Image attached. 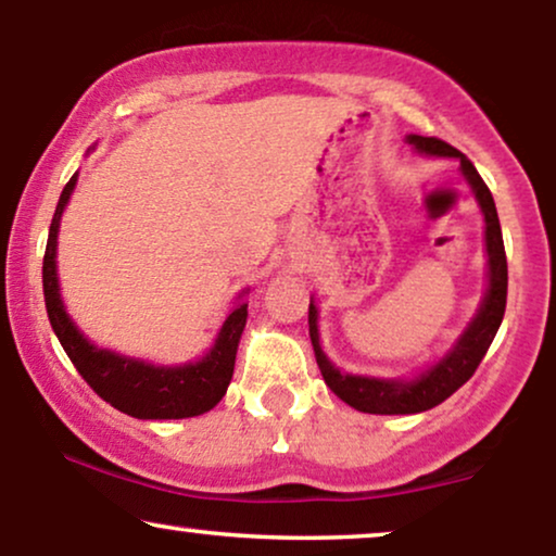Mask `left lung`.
<instances>
[{
	"instance_id": "8db88e82",
	"label": "left lung",
	"mask_w": 556,
	"mask_h": 556,
	"mask_svg": "<svg viewBox=\"0 0 556 556\" xmlns=\"http://www.w3.org/2000/svg\"><path fill=\"white\" fill-rule=\"evenodd\" d=\"M407 143L416 146V151L426 156H450L460 162L463 177L468 180L470 190H473L478 206L483 212V222H486L489 287L486 295L481 300V308H478L473 321L468 324V329L460 334V340L455 342V348L442 361H437L424 374H418L416 379H376V376L342 374L340 368L331 366V361L324 355L321 344H318V308L314 305V298H311L308 334L324 381L350 407H355L361 413H374V416H410V413H424L437 407L450 394H455L476 374L478 363L483 361L489 344L494 342L496 331H500L504 308H507V256H504L500 216H496L494 198H491L486 182L481 180L473 162L457 149H452L450 143H444V140L407 136Z\"/></svg>"
}]
</instances>
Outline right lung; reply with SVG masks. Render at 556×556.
Instances as JSON below:
<instances>
[{
	"label": "right lung",
	"mask_w": 556,
	"mask_h": 556,
	"mask_svg": "<svg viewBox=\"0 0 556 556\" xmlns=\"http://www.w3.org/2000/svg\"><path fill=\"white\" fill-rule=\"evenodd\" d=\"M75 182H78V175L70 177L62 190L52 227H49L47 253H43V300H47L49 321H52L56 340L65 348L67 358L101 400L132 418H193L212 410L216 402L225 397L229 381H232L235 355H238L240 334L248 318V303L235 305L216 334L214 348L201 361L185 363V366H154V363L96 348L67 316L65 303L60 298V279H56V232H60L62 212L73 195Z\"/></svg>",
	"instance_id": "obj_1"
}]
</instances>
